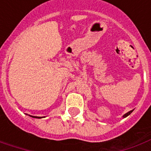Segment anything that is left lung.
I'll list each match as a JSON object with an SVG mask.
<instances>
[{"label": "left lung", "mask_w": 151, "mask_h": 151, "mask_svg": "<svg viewBox=\"0 0 151 151\" xmlns=\"http://www.w3.org/2000/svg\"><path fill=\"white\" fill-rule=\"evenodd\" d=\"M132 111H133V110H132V111H129V112H127L126 114H124V116H123L124 118V117L128 116H129V115H130V114L132 113Z\"/></svg>", "instance_id": "1"}]
</instances>
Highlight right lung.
<instances>
[{"label":"right lung","mask_w":151,"mask_h":151,"mask_svg":"<svg viewBox=\"0 0 151 151\" xmlns=\"http://www.w3.org/2000/svg\"><path fill=\"white\" fill-rule=\"evenodd\" d=\"M34 117V118H40V117H38V116H32Z\"/></svg>","instance_id":"obj_1"}]
</instances>
